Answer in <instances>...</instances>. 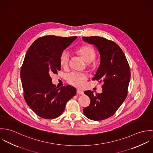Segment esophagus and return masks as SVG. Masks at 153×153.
<instances>
[{
    "instance_id": "1",
    "label": "esophagus",
    "mask_w": 153,
    "mask_h": 153,
    "mask_svg": "<svg viewBox=\"0 0 153 153\" xmlns=\"http://www.w3.org/2000/svg\"><path fill=\"white\" fill-rule=\"evenodd\" d=\"M76 92L78 94H81V95H82L84 94V92L80 89H77L76 90Z\"/></svg>"
}]
</instances>
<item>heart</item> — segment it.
<instances>
[{
    "label": "heart",
    "mask_w": 153,
    "mask_h": 153,
    "mask_svg": "<svg viewBox=\"0 0 153 153\" xmlns=\"http://www.w3.org/2000/svg\"><path fill=\"white\" fill-rule=\"evenodd\" d=\"M77 52L81 55L88 63L93 62L96 57V53L93 48L89 45H85L80 46L77 49ZM70 54L68 51H64L59 57L60 64L63 68H67L69 65ZM87 75L84 73L71 72L68 74L66 79L70 84L77 87H82L87 80Z\"/></svg>",
    "instance_id": "obj_1"
}]
</instances>
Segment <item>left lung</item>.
Instances as JSON below:
<instances>
[{"mask_svg": "<svg viewBox=\"0 0 153 153\" xmlns=\"http://www.w3.org/2000/svg\"><path fill=\"white\" fill-rule=\"evenodd\" d=\"M84 41L95 45L100 55V64L93 80L104 83L102 92H84L90 98L89 105L83 109L88 118L100 121L114 114L127 95L130 69L120 47L114 42L99 36L82 37Z\"/></svg>", "mask_w": 153, "mask_h": 153, "instance_id": "obj_1", "label": "left lung"}]
</instances>
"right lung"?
Here are the masks:
<instances>
[{"label":"right lung","instance_id":"add662e5","mask_svg":"<svg viewBox=\"0 0 153 153\" xmlns=\"http://www.w3.org/2000/svg\"><path fill=\"white\" fill-rule=\"evenodd\" d=\"M77 36H45L36 39L28 49L21 70L24 98L39 117L54 119L64 112L66 102L76 93L71 85L56 87L50 75L61 70V53Z\"/></svg>","mask_w":153,"mask_h":153}]
</instances>
